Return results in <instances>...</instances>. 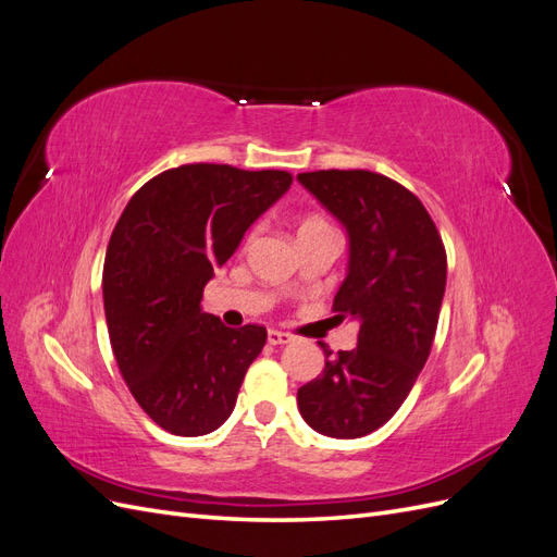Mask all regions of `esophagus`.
<instances>
[{
	"label": "esophagus",
	"instance_id": "1",
	"mask_svg": "<svg viewBox=\"0 0 557 557\" xmlns=\"http://www.w3.org/2000/svg\"><path fill=\"white\" fill-rule=\"evenodd\" d=\"M267 342L272 346H281V344H290L293 336L288 332H278V330H269L267 332Z\"/></svg>",
	"mask_w": 557,
	"mask_h": 557
}]
</instances>
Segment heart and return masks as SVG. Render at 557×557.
Returning a JSON list of instances; mask_svg holds the SVG:
<instances>
[{"label":"heart","instance_id":"b5f03b06","mask_svg":"<svg viewBox=\"0 0 557 557\" xmlns=\"http://www.w3.org/2000/svg\"><path fill=\"white\" fill-rule=\"evenodd\" d=\"M323 225H325L323 221H307L301 227H323Z\"/></svg>","mask_w":557,"mask_h":557}]
</instances>
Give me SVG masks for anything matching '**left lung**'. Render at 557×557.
Masks as SVG:
<instances>
[{"mask_svg": "<svg viewBox=\"0 0 557 557\" xmlns=\"http://www.w3.org/2000/svg\"><path fill=\"white\" fill-rule=\"evenodd\" d=\"M346 230V278L334 311L360 325L352 350L325 352V369L297 391L307 425L358 440L395 416L425 367L446 290V250L420 199L364 170L297 174Z\"/></svg>", "mask_w": 557, "mask_h": 557, "instance_id": "8db88e82", "label": "left lung"}]
</instances>
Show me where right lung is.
I'll list each match as a JSON object with an SVG mask.
<instances>
[{"label": "right lung", "mask_w": 557, "mask_h": 557, "mask_svg": "<svg viewBox=\"0 0 557 557\" xmlns=\"http://www.w3.org/2000/svg\"><path fill=\"white\" fill-rule=\"evenodd\" d=\"M290 183L276 170L183 164L141 185L115 223L102 276L109 339L129 393L162 430L209 434L237 404L267 330L225 327L201 293Z\"/></svg>", "instance_id": "1"}]
</instances>
